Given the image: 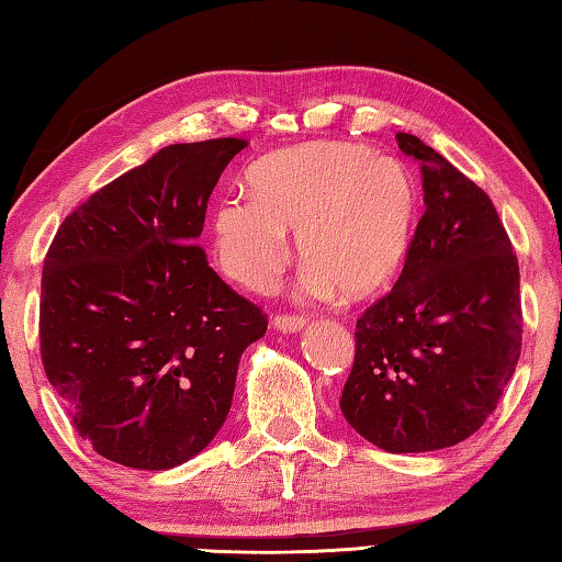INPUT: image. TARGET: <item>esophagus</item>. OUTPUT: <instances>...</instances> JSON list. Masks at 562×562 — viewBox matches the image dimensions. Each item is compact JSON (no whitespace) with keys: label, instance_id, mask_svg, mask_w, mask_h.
I'll return each mask as SVG.
<instances>
[{"label":"esophagus","instance_id":"esophagus-1","mask_svg":"<svg viewBox=\"0 0 562 562\" xmlns=\"http://www.w3.org/2000/svg\"><path fill=\"white\" fill-rule=\"evenodd\" d=\"M305 325H307V319L297 317V315H274L272 317V327L280 329V333H300Z\"/></svg>","mask_w":562,"mask_h":562}]
</instances>
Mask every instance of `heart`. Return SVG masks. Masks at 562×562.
Masks as SVG:
<instances>
[{
	"label": "heart",
	"mask_w": 562,
	"mask_h": 562,
	"mask_svg": "<svg viewBox=\"0 0 562 562\" xmlns=\"http://www.w3.org/2000/svg\"><path fill=\"white\" fill-rule=\"evenodd\" d=\"M247 187L212 215L220 267L247 290L272 282L288 257L284 229H297L305 295H375L397 274L420 215L409 169L358 142L280 149L247 169Z\"/></svg>",
	"instance_id": "1"
}]
</instances>
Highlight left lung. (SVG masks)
I'll return each mask as SVG.
<instances>
[{"instance_id":"1","label":"left lung","mask_w":562,"mask_h":562,"mask_svg":"<svg viewBox=\"0 0 562 562\" xmlns=\"http://www.w3.org/2000/svg\"><path fill=\"white\" fill-rule=\"evenodd\" d=\"M425 215L395 288L364 310L340 397L345 420L387 452L442 450L483 427L522 345L520 270L495 204L415 135Z\"/></svg>"}]
</instances>
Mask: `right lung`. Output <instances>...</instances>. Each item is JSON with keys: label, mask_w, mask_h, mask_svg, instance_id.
<instances>
[{"label": "right lung", "mask_w": 562, "mask_h": 562, "mask_svg": "<svg viewBox=\"0 0 562 562\" xmlns=\"http://www.w3.org/2000/svg\"><path fill=\"white\" fill-rule=\"evenodd\" d=\"M247 142L162 147L61 222L42 270L47 380L94 452L169 470L202 452L233 405L267 315L198 245L210 194Z\"/></svg>", "instance_id": "right-lung-1"}]
</instances>
